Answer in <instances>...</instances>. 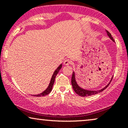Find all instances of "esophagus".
Masks as SVG:
<instances>
[{
    "mask_svg": "<svg viewBox=\"0 0 128 128\" xmlns=\"http://www.w3.org/2000/svg\"><path fill=\"white\" fill-rule=\"evenodd\" d=\"M71 62H72V61H70V60L69 59H66L64 61V65H66V66L69 65V64H71Z\"/></svg>",
    "mask_w": 128,
    "mask_h": 128,
    "instance_id": "obj_1",
    "label": "esophagus"
}]
</instances>
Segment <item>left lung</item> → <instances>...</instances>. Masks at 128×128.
<instances>
[{"label": "left lung", "instance_id": "1", "mask_svg": "<svg viewBox=\"0 0 128 128\" xmlns=\"http://www.w3.org/2000/svg\"><path fill=\"white\" fill-rule=\"evenodd\" d=\"M106 33H107V34H108V36H109L110 38L112 40V42H114V39H113L112 36H111V34H110V32L108 31V30H106ZM112 78H113V77H112L111 81L110 82L109 84H108L106 86H105L104 88L100 90H97V91L87 90H84V89L82 88H80V86H79L77 84V82H76V79H75V74H74V72H73V74H72V85L73 88V90H74V91L75 92L76 94H77L79 95V96H82V97L90 96H92V95L96 94L99 93V92H102L104 90L106 89V88L108 86L110 85V84L111 83V80H112Z\"/></svg>", "mask_w": 128, "mask_h": 128}]
</instances>
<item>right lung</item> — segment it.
<instances>
[{
    "label": "right lung",
    "mask_w": 128,
    "mask_h": 128,
    "mask_svg": "<svg viewBox=\"0 0 128 128\" xmlns=\"http://www.w3.org/2000/svg\"><path fill=\"white\" fill-rule=\"evenodd\" d=\"M61 67H62V64H60V66H59V67H58V68L56 69L55 71L54 72V74H53V75L52 76V78H51L49 86H48V87L47 88V89L46 90L44 91L43 92H42V93L39 94L33 95L34 96H38H38H40V97L44 96H46V95H48V94H49L50 92L52 91V87H53V86H54V82H55L56 76L57 75V74H58V72H59L61 68Z\"/></svg>",
    "instance_id": "1"
}]
</instances>
